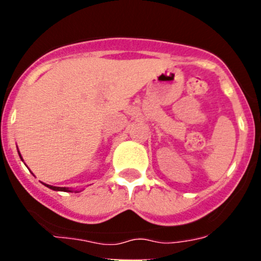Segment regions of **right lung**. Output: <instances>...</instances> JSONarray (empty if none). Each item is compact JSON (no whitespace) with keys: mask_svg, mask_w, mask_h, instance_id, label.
I'll list each match as a JSON object with an SVG mask.
<instances>
[{"mask_svg":"<svg viewBox=\"0 0 261 261\" xmlns=\"http://www.w3.org/2000/svg\"><path fill=\"white\" fill-rule=\"evenodd\" d=\"M20 155V154H19ZM46 185L47 188L49 189H53V190H56V191H71L70 189L68 188H60V187H53V185H47V184H45Z\"/></svg>","mask_w":261,"mask_h":261,"instance_id":"1","label":"right lung"}]
</instances>
